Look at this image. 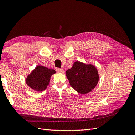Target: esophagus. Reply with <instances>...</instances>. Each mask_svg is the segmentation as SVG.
I'll return each instance as SVG.
<instances>
[{
	"label": "esophagus",
	"instance_id": "esophagus-1",
	"mask_svg": "<svg viewBox=\"0 0 135 135\" xmlns=\"http://www.w3.org/2000/svg\"><path fill=\"white\" fill-rule=\"evenodd\" d=\"M56 71L59 73H64V70L62 69H60V68H57Z\"/></svg>",
	"mask_w": 135,
	"mask_h": 135
}]
</instances>
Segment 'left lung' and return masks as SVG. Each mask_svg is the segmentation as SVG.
<instances>
[{"instance_id":"1","label":"left lung","mask_w":135,"mask_h":135,"mask_svg":"<svg viewBox=\"0 0 135 135\" xmlns=\"http://www.w3.org/2000/svg\"><path fill=\"white\" fill-rule=\"evenodd\" d=\"M70 85L77 92L87 94L96 86L99 75L96 67L91 64L76 61L73 67L66 71Z\"/></svg>"}]
</instances>
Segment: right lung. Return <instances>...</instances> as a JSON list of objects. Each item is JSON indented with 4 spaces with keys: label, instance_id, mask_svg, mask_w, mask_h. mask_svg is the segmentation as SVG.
I'll return each instance as SVG.
<instances>
[{
    "label": "right lung",
    "instance_id": "obj_1",
    "mask_svg": "<svg viewBox=\"0 0 135 135\" xmlns=\"http://www.w3.org/2000/svg\"><path fill=\"white\" fill-rule=\"evenodd\" d=\"M55 73L56 71L51 68L49 69L43 65H37L27 75L25 82L31 89L36 91H42L46 89L51 76Z\"/></svg>",
    "mask_w": 135,
    "mask_h": 135
}]
</instances>
